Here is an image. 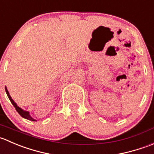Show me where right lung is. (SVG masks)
I'll use <instances>...</instances> for the list:
<instances>
[{
  "label": "right lung",
  "mask_w": 154,
  "mask_h": 154,
  "mask_svg": "<svg viewBox=\"0 0 154 154\" xmlns=\"http://www.w3.org/2000/svg\"><path fill=\"white\" fill-rule=\"evenodd\" d=\"M5 90H6V93H7V97H8V98L10 99V102H11L12 104L13 105V106L15 107V109H16V111L18 112V113H19V115H20L22 117V118H25V119L29 120V121H36V120H35L34 118H33L31 116H30V112H27V111H25L24 109H21L19 106H18V105L16 104V103H15L14 100L12 99L11 96L10 95V93H9V91H8V90H7V87H5Z\"/></svg>",
  "instance_id": "right-lung-1"
}]
</instances>
